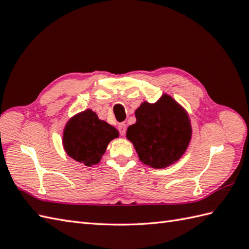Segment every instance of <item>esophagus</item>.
Masks as SVG:
<instances>
[{
  "label": "esophagus",
  "mask_w": 249,
  "mask_h": 249,
  "mask_svg": "<svg viewBox=\"0 0 249 249\" xmlns=\"http://www.w3.org/2000/svg\"><path fill=\"white\" fill-rule=\"evenodd\" d=\"M118 129L120 131L121 136H125L126 134V124L125 123H120L118 126Z\"/></svg>",
  "instance_id": "obj_1"
}]
</instances>
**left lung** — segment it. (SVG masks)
<instances>
[{
  "mask_svg": "<svg viewBox=\"0 0 249 249\" xmlns=\"http://www.w3.org/2000/svg\"><path fill=\"white\" fill-rule=\"evenodd\" d=\"M137 122L127 128L143 163L162 169L175 163L190 143L192 128L187 112L169 95L156 104L144 102L136 111Z\"/></svg>",
  "mask_w": 249,
  "mask_h": 249,
  "instance_id": "left-lung-1",
  "label": "left lung"
}]
</instances>
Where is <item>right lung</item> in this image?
Returning <instances> with one entry per match:
<instances>
[{
	"mask_svg": "<svg viewBox=\"0 0 249 249\" xmlns=\"http://www.w3.org/2000/svg\"><path fill=\"white\" fill-rule=\"evenodd\" d=\"M119 136L118 130L98 120L90 109L75 115L63 131V147L78 162L91 166L98 163L108 143Z\"/></svg>",
	"mask_w": 249,
	"mask_h": 249,
	"instance_id": "add662e5",
	"label": "right lung"
}]
</instances>
